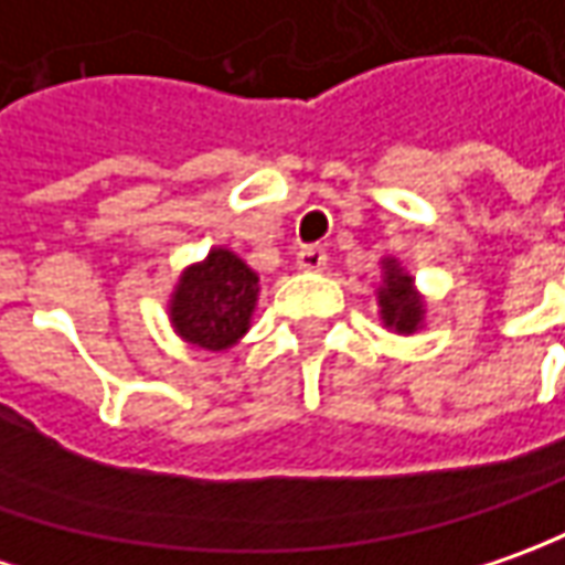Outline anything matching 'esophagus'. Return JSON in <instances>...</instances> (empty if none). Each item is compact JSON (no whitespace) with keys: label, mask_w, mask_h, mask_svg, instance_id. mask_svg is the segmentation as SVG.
Returning a JSON list of instances; mask_svg holds the SVG:
<instances>
[{"label":"esophagus","mask_w":565,"mask_h":565,"mask_svg":"<svg viewBox=\"0 0 565 565\" xmlns=\"http://www.w3.org/2000/svg\"><path fill=\"white\" fill-rule=\"evenodd\" d=\"M297 265H300L302 271H321L328 265L324 246H302L300 253H297Z\"/></svg>","instance_id":"obj_1"}]
</instances>
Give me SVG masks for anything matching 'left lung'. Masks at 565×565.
Listing matches in <instances>:
<instances>
[{
	"label": "left lung",
	"instance_id": "1",
	"mask_svg": "<svg viewBox=\"0 0 565 565\" xmlns=\"http://www.w3.org/2000/svg\"><path fill=\"white\" fill-rule=\"evenodd\" d=\"M381 319L399 334H413L422 324V297L413 290V278L397 265V259H384V284L379 287Z\"/></svg>",
	"mask_w": 565,
	"mask_h": 565
}]
</instances>
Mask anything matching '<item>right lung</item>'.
Returning a JSON list of instances; mask_svg holds the SVG:
<instances>
[{
	"label": "right lung",
	"instance_id": "obj_1",
	"mask_svg": "<svg viewBox=\"0 0 565 565\" xmlns=\"http://www.w3.org/2000/svg\"><path fill=\"white\" fill-rule=\"evenodd\" d=\"M259 278L231 249H212L190 265L171 297V324L186 343L224 350L249 331Z\"/></svg>",
	"mask_w": 565,
	"mask_h": 565
}]
</instances>
